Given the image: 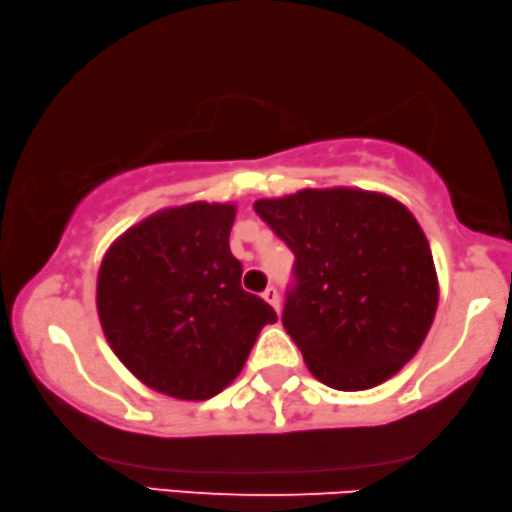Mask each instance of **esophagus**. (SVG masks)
<instances>
[{"label": "esophagus", "instance_id": "obj_1", "mask_svg": "<svg viewBox=\"0 0 512 512\" xmlns=\"http://www.w3.org/2000/svg\"><path fill=\"white\" fill-rule=\"evenodd\" d=\"M263 299L274 308L276 313L281 311V299H279V292H276V288H267V290L263 292Z\"/></svg>", "mask_w": 512, "mask_h": 512}]
</instances>
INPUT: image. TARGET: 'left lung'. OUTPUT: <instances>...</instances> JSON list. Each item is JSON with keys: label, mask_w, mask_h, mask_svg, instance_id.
I'll list each match as a JSON object with an SVG mask.
<instances>
[{"label": "left lung", "mask_w": 512, "mask_h": 512, "mask_svg": "<svg viewBox=\"0 0 512 512\" xmlns=\"http://www.w3.org/2000/svg\"><path fill=\"white\" fill-rule=\"evenodd\" d=\"M254 211L295 254L283 329L317 381L370 390L417 354L438 311V272L415 215L383 192L304 188Z\"/></svg>", "instance_id": "1"}]
</instances>
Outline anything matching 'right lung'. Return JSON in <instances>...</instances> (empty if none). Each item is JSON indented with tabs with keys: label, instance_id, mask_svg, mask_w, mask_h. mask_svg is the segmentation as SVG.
Returning a JSON list of instances; mask_svg holds the SVG:
<instances>
[{
	"label": "right lung",
	"instance_id": "obj_1",
	"mask_svg": "<svg viewBox=\"0 0 512 512\" xmlns=\"http://www.w3.org/2000/svg\"><path fill=\"white\" fill-rule=\"evenodd\" d=\"M236 204L170 206L129 226L102 258L97 315L120 363L161 395L204 401L240 374L276 322L242 290L229 249Z\"/></svg>",
	"mask_w": 512,
	"mask_h": 512
}]
</instances>
